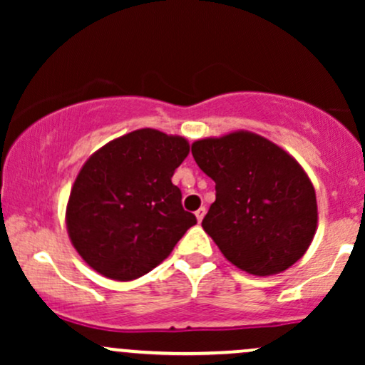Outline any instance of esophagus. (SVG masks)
Masks as SVG:
<instances>
[{
	"mask_svg": "<svg viewBox=\"0 0 365 365\" xmlns=\"http://www.w3.org/2000/svg\"><path fill=\"white\" fill-rule=\"evenodd\" d=\"M204 216H206V207H199V209H197L195 217H197V221H199V223L204 220Z\"/></svg>",
	"mask_w": 365,
	"mask_h": 365,
	"instance_id": "34e87169",
	"label": "esophagus"
}]
</instances>
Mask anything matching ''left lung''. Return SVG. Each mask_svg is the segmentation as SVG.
Listing matches in <instances>:
<instances>
[{"instance_id": "1", "label": "left lung", "mask_w": 365, "mask_h": 365, "mask_svg": "<svg viewBox=\"0 0 365 365\" xmlns=\"http://www.w3.org/2000/svg\"><path fill=\"white\" fill-rule=\"evenodd\" d=\"M192 156L216 183L202 228L230 262L271 276L307 252L317 228L316 190L287 150L237 130L195 140Z\"/></svg>"}]
</instances>
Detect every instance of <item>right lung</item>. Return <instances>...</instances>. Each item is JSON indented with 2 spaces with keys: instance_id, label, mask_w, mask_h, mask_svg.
I'll return each instance as SVG.
<instances>
[{
  "instance_id": "obj_1",
  "label": "right lung",
  "mask_w": 365,
  "mask_h": 365,
  "mask_svg": "<svg viewBox=\"0 0 365 365\" xmlns=\"http://www.w3.org/2000/svg\"><path fill=\"white\" fill-rule=\"evenodd\" d=\"M188 150L183 137L140 128L83 163L66 204V230L92 269L118 282L140 278L197 223L171 183Z\"/></svg>"
}]
</instances>
